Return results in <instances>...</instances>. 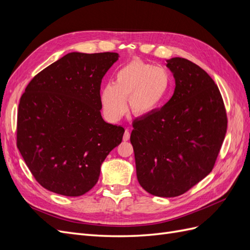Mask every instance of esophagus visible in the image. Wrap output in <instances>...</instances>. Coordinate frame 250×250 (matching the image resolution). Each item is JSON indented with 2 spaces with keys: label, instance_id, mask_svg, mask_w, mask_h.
<instances>
[{
  "label": "esophagus",
  "instance_id": "1",
  "mask_svg": "<svg viewBox=\"0 0 250 250\" xmlns=\"http://www.w3.org/2000/svg\"><path fill=\"white\" fill-rule=\"evenodd\" d=\"M129 138H130V131L128 130V129H126L125 132H124V135H123V141L127 142L128 140H129Z\"/></svg>",
  "mask_w": 250,
  "mask_h": 250
}]
</instances>
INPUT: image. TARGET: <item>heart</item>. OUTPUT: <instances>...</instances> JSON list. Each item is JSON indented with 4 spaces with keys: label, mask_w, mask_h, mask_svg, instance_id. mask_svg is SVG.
Instances as JSON below:
<instances>
[{
    "label": "heart",
    "mask_w": 250,
    "mask_h": 250,
    "mask_svg": "<svg viewBox=\"0 0 250 250\" xmlns=\"http://www.w3.org/2000/svg\"><path fill=\"white\" fill-rule=\"evenodd\" d=\"M170 85L171 76L167 70L133 59L116 72L113 83L102 88L103 111L107 119L117 121L125 113L126 99H129L134 113L147 115L161 106Z\"/></svg>",
    "instance_id": "1"
}]
</instances>
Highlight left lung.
<instances>
[{
  "label": "left lung",
  "instance_id": "8db88e82",
  "mask_svg": "<svg viewBox=\"0 0 250 250\" xmlns=\"http://www.w3.org/2000/svg\"><path fill=\"white\" fill-rule=\"evenodd\" d=\"M175 79L161 109L133 121L130 135L141 187L158 197H176L213 170L228 117L209 75L186 58L167 60Z\"/></svg>",
  "mask_w": 250,
  "mask_h": 250
}]
</instances>
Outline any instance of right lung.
<instances>
[{
	"label": "right lung",
	"mask_w": 250,
	"mask_h": 250,
	"mask_svg": "<svg viewBox=\"0 0 250 250\" xmlns=\"http://www.w3.org/2000/svg\"><path fill=\"white\" fill-rule=\"evenodd\" d=\"M118 53L72 52L30 81L19 104L17 145L42 187L76 197L88 192L101 165L123 139L101 116L100 86Z\"/></svg>",
	"instance_id": "1"
}]
</instances>
